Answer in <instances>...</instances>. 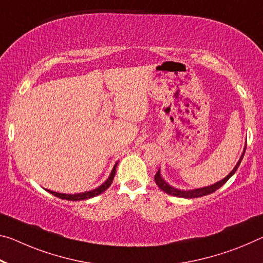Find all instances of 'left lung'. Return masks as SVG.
<instances>
[{
	"label": "left lung",
	"mask_w": 263,
	"mask_h": 263,
	"mask_svg": "<svg viewBox=\"0 0 263 263\" xmlns=\"http://www.w3.org/2000/svg\"><path fill=\"white\" fill-rule=\"evenodd\" d=\"M245 152H246V146L243 148L242 154H241L239 161L236 162L235 167L231 171V173H229L227 177H224L223 179H221V180H220V181L215 182V184H213V185H210V186H206V187H201V189H194V190H179V189H176V187L171 186L170 184H167V182L164 180V178H162L161 174H160V170L158 171L156 176H154V180H156V184L158 185V187H159L161 191H164L165 193H167L170 195H174V197L185 198V199L203 197V195H208V194L213 193V192H215L216 190H219L220 187H221L224 184V182H226L228 179L231 178L233 174L236 172V170L239 168V166L241 164V160H242V158L245 156Z\"/></svg>",
	"instance_id": "left-lung-1"
}]
</instances>
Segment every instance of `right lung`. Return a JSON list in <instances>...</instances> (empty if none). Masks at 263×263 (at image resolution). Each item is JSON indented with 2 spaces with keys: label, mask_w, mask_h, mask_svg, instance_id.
Listing matches in <instances>:
<instances>
[{
  "label": "right lung",
  "mask_w": 263,
  "mask_h": 263,
  "mask_svg": "<svg viewBox=\"0 0 263 263\" xmlns=\"http://www.w3.org/2000/svg\"><path fill=\"white\" fill-rule=\"evenodd\" d=\"M117 165H118V162H116L114 168H112L111 173L109 178L106 179L105 182H103L101 186H98L97 189L95 190H91V191H86V192H83V193H76V194H66V193H58V192H53V191H50L47 190L49 193H51L52 195H55V197L60 198V199H65V200H69V201H79V200H86V199H90V198H93V197H97V195L102 194L104 191H106L109 189L110 185L112 184V180H114L115 178V174H116V167Z\"/></svg>",
  "instance_id": "obj_1"
}]
</instances>
